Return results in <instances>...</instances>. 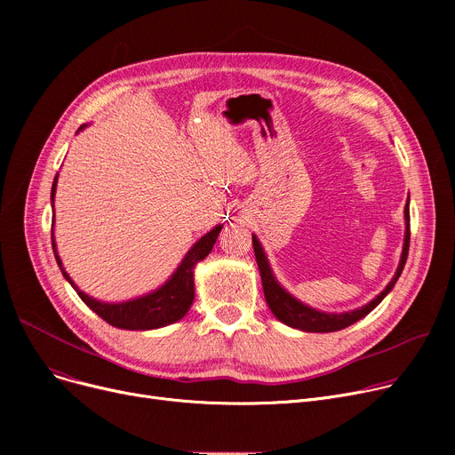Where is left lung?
Here are the masks:
<instances>
[{
  "mask_svg": "<svg viewBox=\"0 0 455 455\" xmlns=\"http://www.w3.org/2000/svg\"><path fill=\"white\" fill-rule=\"evenodd\" d=\"M403 218H405V237H403V249H402V256H400V264L398 269L393 276V280L386 285V290L381 291L376 299H372L369 304L352 309V312H345V314H326V312H319L315 307H309L306 304H302L300 300H297L295 297H291L288 291H285L282 285L276 282L267 256L261 249L258 237L252 235V247H254V256H256V264L259 269V276H261V285H264V295L267 300V306L271 307V312L275 314V317L278 321H282L283 324H288L291 328L302 330V331H338L343 330L350 324H354L355 321L363 319L367 314H371L372 309L386 299V295L395 288V283L398 280V276L402 275V269L405 266V259H408V252H410V199L408 204L403 208Z\"/></svg>",
  "mask_w": 455,
  "mask_h": 455,
  "instance_id": "1",
  "label": "left lung"
}]
</instances>
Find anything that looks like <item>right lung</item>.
<instances>
[{
  "instance_id": "right-lung-1",
  "label": "right lung",
  "mask_w": 455,
  "mask_h": 455,
  "mask_svg": "<svg viewBox=\"0 0 455 455\" xmlns=\"http://www.w3.org/2000/svg\"><path fill=\"white\" fill-rule=\"evenodd\" d=\"M86 125H81L79 131H83ZM77 131V132H79ZM59 177V175H57ZM57 177L52 186V204L55 201V189H57ZM55 221V215H53ZM223 225L213 227L208 234H204L201 240L188 251L184 259L180 261V266L177 271L172 275V278L167 280L162 288L156 291L143 295L127 302H101L98 299H92L84 291H81L74 280L69 278L66 269L62 267L60 256L57 254V245H55V237H53V228H52V245L53 252L57 258V264L64 275V278L71 283V288L77 291L81 300L92 309V312L98 314L101 319H105L108 324L122 328V330H153V328H162L172 323H177L182 319L188 309L194 302L196 297V285H194V267L197 261L204 259L210 251L213 249L215 240L221 232Z\"/></svg>"
}]
</instances>
